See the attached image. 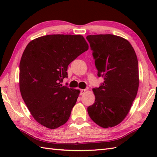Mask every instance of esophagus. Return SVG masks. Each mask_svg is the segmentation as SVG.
<instances>
[{"label":"esophagus","mask_w":157,"mask_h":157,"mask_svg":"<svg viewBox=\"0 0 157 157\" xmlns=\"http://www.w3.org/2000/svg\"><path fill=\"white\" fill-rule=\"evenodd\" d=\"M86 91V90H84V89H81L80 90H79V92H80V95H83V94H84Z\"/></svg>","instance_id":"1"}]
</instances>
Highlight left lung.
<instances>
[{
  "label": "left lung",
  "mask_w": 157,
  "mask_h": 157,
  "mask_svg": "<svg viewBox=\"0 0 157 157\" xmlns=\"http://www.w3.org/2000/svg\"><path fill=\"white\" fill-rule=\"evenodd\" d=\"M98 76L104 82L93 88L95 102L88 107L93 121L103 128H112L125 118L137 95L139 70L131 44L113 34L89 35Z\"/></svg>",
  "instance_id": "left-lung-1"
}]
</instances>
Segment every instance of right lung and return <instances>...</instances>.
I'll return each instance as SVG.
<instances>
[{
  "instance_id": "1",
  "label": "right lung",
  "mask_w": 157,
  "mask_h": 157,
  "mask_svg": "<svg viewBox=\"0 0 157 157\" xmlns=\"http://www.w3.org/2000/svg\"><path fill=\"white\" fill-rule=\"evenodd\" d=\"M88 49L81 35L53 34L33 40L19 63L22 98L40 124L56 129L68 121L79 90L62 86L67 67Z\"/></svg>"
}]
</instances>
